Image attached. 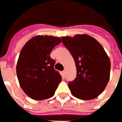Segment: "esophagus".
Here are the masks:
<instances>
[{
  "label": "esophagus",
  "mask_w": 122,
  "mask_h": 122,
  "mask_svg": "<svg viewBox=\"0 0 122 122\" xmlns=\"http://www.w3.org/2000/svg\"><path fill=\"white\" fill-rule=\"evenodd\" d=\"M62 75H63V76H65V75H66V71H62Z\"/></svg>",
  "instance_id": "1"
}]
</instances>
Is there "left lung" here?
<instances>
[{"label":"left lung","mask_w":122,"mask_h":122,"mask_svg":"<svg viewBox=\"0 0 122 122\" xmlns=\"http://www.w3.org/2000/svg\"><path fill=\"white\" fill-rule=\"evenodd\" d=\"M62 41L72 54L77 69L75 79L68 83L71 94L86 101L98 97L110 78L111 62L103 47L86 34L62 36Z\"/></svg>","instance_id":"1"}]
</instances>
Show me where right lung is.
I'll return each instance as SVG.
<instances>
[{
	"instance_id": "add662e5",
	"label": "right lung",
	"mask_w": 122,
	"mask_h": 122,
	"mask_svg": "<svg viewBox=\"0 0 122 122\" xmlns=\"http://www.w3.org/2000/svg\"><path fill=\"white\" fill-rule=\"evenodd\" d=\"M61 39L54 36L37 35L21 49L16 73L22 90L33 100H45L54 95L62 76L54 70L55 60L50 54Z\"/></svg>"
}]
</instances>
